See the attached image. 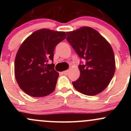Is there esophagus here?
Segmentation results:
<instances>
[{"label":"esophagus","instance_id":"esophagus-1","mask_svg":"<svg viewBox=\"0 0 131 131\" xmlns=\"http://www.w3.org/2000/svg\"><path fill=\"white\" fill-rule=\"evenodd\" d=\"M68 73H69V71L68 70H66V71H64L63 72V73L64 74H68Z\"/></svg>","mask_w":131,"mask_h":131}]
</instances>
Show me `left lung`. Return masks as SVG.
I'll return each instance as SVG.
<instances>
[{"label": "left lung", "instance_id": "left-lung-1", "mask_svg": "<svg viewBox=\"0 0 131 131\" xmlns=\"http://www.w3.org/2000/svg\"><path fill=\"white\" fill-rule=\"evenodd\" d=\"M67 40L84 63L80 62V76L72 82L77 91L95 95L106 89L115 71V59L112 46L98 31L84 26L67 32Z\"/></svg>", "mask_w": 131, "mask_h": 131}]
</instances>
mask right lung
Instances as JSON below:
<instances>
[{
  "label": "right lung",
  "mask_w": 131,
  "mask_h": 131,
  "mask_svg": "<svg viewBox=\"0 0 131 131\" xmlns=\"http://www.w3.org/2000/svg\"><path fill=\"white\" fill-rule=\"evenodd\" d=\"M66 33L48 29L35 31L19 47L15 60V76L23 91L40 97L53 92L59 74L54 69V50ZM49 60L52 63L48 64Z\"/></svg>",
  "instance_id": "obj_1"
}]
</instances>
